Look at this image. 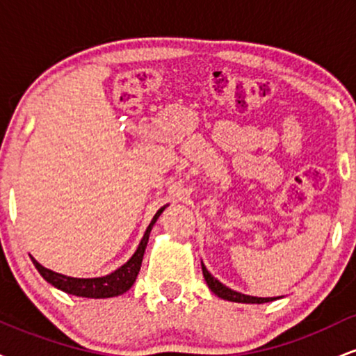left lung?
<instances>
[{"label": "left lung", "instance_id": "1", "mask_svg": "<svg viewBox=\"0 0 356 356\" xmlns=\"http://www.w3.org/2000/svg\"><path fill=\"white\" fill-rule=\"evenodd\" d=\"M202 264V275H204V280H206L207 286H209V289L212 293H214L216 296L222 298V300L226 301H234V303H251V305H263V303H269V301H275L277 298H257V296H249V295H243V293H238L234 291V289L227 288L226 284L220 283L219 280H216L214 276L211 275L209 271H207V268Z\"/></svg>", "mask_w": 356, "mask_h": 356}]
</instances>
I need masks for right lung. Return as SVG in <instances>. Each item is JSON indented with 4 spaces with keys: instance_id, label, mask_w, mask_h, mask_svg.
I'll use <instances>...</instances> for the list:
<instances>
[{
    "instance_id": "1",
    "label": "right lung",
    "mask_w": 356,
    "mask_h": 356,
    "mask_svg": "<svg viewBox=\"0 0 356 356\" xmlns=\"http://www.w3.org/2000/svg\"><path fill=\"white\" fill-rule=\"evenodd\" d=\"M169 204H165L164 207H161L155 216L150 220L149 227H147L144 232V238L138 243L137 251L134 252L132 257L127 261L125 264H122L120 268H117L115 271H112L110 275L99 276V277H72L60 275V273L51 271V269L42 266L35 257H31L35 268L38 269L40 275L43 276L44 281H48L51 286L61 289V291L68 293V295L80 296V298H95V300H100V298H113L118 295H124V293L129 291L132 288L134 283H136L138 271H140L142 259H144V252L147 248V243H149L150 231H152L155 220L159 219V216L164 212L165 207Z\"/></svg>"
}]
</instances>
